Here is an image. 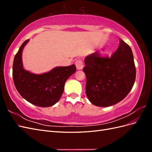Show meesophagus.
I'll list each match as a JSON object with an SVG mask.
<instances>
[{
	"mask_svg": "<svg viewBox=\"0 0 152 152\" xmlns=\"http://www.w3.org/2000/svg\"><path fill=\"white\" fill-rule=\"evenodd\" d=\"M75 66L77 70H82V68L84 67V65H83V61L81 59H78L75 61Z\"/></svg>",
	"mask_w": 152,
	"mask_h": 152,
	"instance_id": "obj_1",
	"label": "esophagus"
}]
</instances>
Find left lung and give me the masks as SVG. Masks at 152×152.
Wrapping results in <instances>:
<instances>
[{"label":"left lung","instance_id":"obj_1","mask_svg":"<svg viewBox=\"0 0 152 152\" xmlns=\"http://www.w3.org/2000/svg\"><path fill=\"white\" fill-rule=\"evenodd\" d=\"M86 93L98 107H109L126 97L134 85L136 67L129 45L120 39L119 46L110 56L96 51L85 59Z\"/></svg>","mask_w":152,"mask_h":152}]
</instances>
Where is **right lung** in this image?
<instances>
[{
  "label": "right lung",
  "instance_id": "obj_1",
  "mask_svg": "<svg viewBox=\"0 0 152 152\" xmlns=\"http://www.w3.org/2000/svg\"><path fill=\"white\" fill-rule=\"evenodd\" d=\"M26 40L16 54L12 65L13 81L18 93L31 104L41 107H51L60 99L68 78L76 72L75 65L56 67L51 71L36 75L23 68L21 54Z\"/></svg>",
  "mask_w": 152,
  "mask_h": 152
}]
</instances>
